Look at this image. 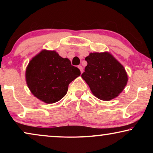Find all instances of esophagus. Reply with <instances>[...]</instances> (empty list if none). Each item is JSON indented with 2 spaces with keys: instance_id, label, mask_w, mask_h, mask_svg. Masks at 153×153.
Returning <instances> with one entry per match:
<instances>
[{
  "instance_id": "esophagus-1",
  "label": "esophagus",
  "mask_w": 153,
  "mask_h": 153,
  "mask_svg": "<svg viewBox=\"0 0 153 153\" xmlns=\"http://www.w3.org/2000/svg\"><path fill=\"white\" fill-rule=\"evenodd\" d=\"M78 68H79V70H80L81 72L83 73V67L81 66V65H79V66H78Z\"/></svg>"
}]
</instances>
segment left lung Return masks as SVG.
Instances as JSON below:
<instances>
[{
  "instance_id": "obj_1",
  "label": "left lung",
  "mask_w": 153,
  "mask_h": 153,
  "mask_svg": "<svg viewBox=\"0 0 153 153\" xmlns=\"http://www.w3.org/2000/svg\"><path fill=\"white\" fill-rule=\"evenodd\" d=\"M81 77L98 99L109 101L118 97L128 78L124 67L108 52L91 53Z\"/></svg>"
}]
</instances>
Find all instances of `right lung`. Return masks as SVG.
Wrapping results in <instances>:
<instances>
[{
    "mask_svg": "<svg viewBox=\"0 0 153 153\" xmlns=\"http://www.w3.org/2000/svg\"><path fill=\"white\" fill-rule=\"evenodd\" d=\"M80 74L68 58L60 57L55 51L42 50L29 62L26 79L33 95L53 104L66 95L69 84Z\"/></svg>",
    "mask_w": 153,
    "mask_h": 153,
    "instance_id": "right-lung-1",
    "label": "right lung"
}]
</instances>
